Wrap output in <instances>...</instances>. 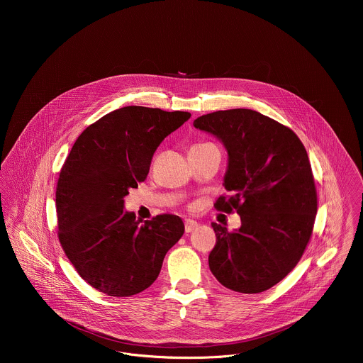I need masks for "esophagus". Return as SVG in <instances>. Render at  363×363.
Returning a JSON list of instances; mask_svg holds the SVG:
<instances>
[{
  "label": "esophagus",
  "mask_w": 363,
  "mask_h": 363,
  "mask_svg": "<svg viewBox=\"0 0 363 363\" xmlns=\"http://www.w3.org/2000/svg\"><path fill=\"white\" fill-rule=\"evenodd\" d=\"M197 226H199V223L196 220H193V219H186L184 220V230H186V233L193 232Z\"/></svg>",
  "instance_id": "1"
}]
</instances>
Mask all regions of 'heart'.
<instances>
[{
  "instance_id": "heart-1",
  "label": "heart",
  "mask_w": 363,
  "mask_h": 363,
  "mask_svg": "<svg viewBox=\"0 0 363 363\" xmlns=\"http://www.w3.org/2000/svg\"><path fill=\"white\" fill-rule=\"evenodd\" d=\"M206 144H211V143H204V144H199V145H206Z\"/></svg>"
}]
</instances>
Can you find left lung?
Returning a JSON list of instances; mask_svg holds the SVG:
<instances>
[{"label": "left lung", "mask_w": 363, "mask_h": 363, "mask_svg": "<svg viewBox=\"0 0 363 363\" xmlns=\"http://www.w3.org/2000/svg\"><path fill=\"white\" fill-rule=\"evenodd\" d=\"M194 127L226 148L229 196L215 206L235 209L242 220L233 232L211 223L216 245L209 269L235 292H264L295 268L311 240L317 193L308 152L291 128L250 108L204 114Z\"/></svg>", "instance_id": "8db88e82"}]
</instances>
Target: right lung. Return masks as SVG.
<instances>
[{
  "label": "right lung",
  "mask_w": 363,
  "mask_h": 363,
  "mask_svg": "<svg viewBox=\"0 0 363 363\" xmlns=\"http://www.w3.org/2000/svg\"><path fill=\"white\" fill-rule=\"evenodd\" d=\"M190 116L125 106L86 127L67 156L55 190L58 239L77 272L99 292L123 298L145 291L183 236L177 215L141 223L123 208L128 190L147 179L159 144Z\"/></svg>",
  "instance_id": "obj_1"
}]
</instances>
